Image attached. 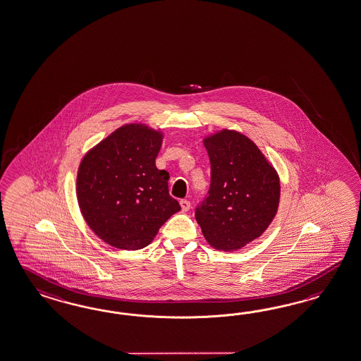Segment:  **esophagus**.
Masks as SVG:
<instances>
[{"label":"esophagus","instance_id":"34e87169","mask_svg":"<svg viewBox=\"0 0 361 361\" xmlns=\"http://www.w3.org/2000/svg\"><path fill=\"white\" fill-rule=\"evenodd\" d=\"M180 208H182V211L183 212H187L190 208H191V204H190V202L188 200H185V199H183V200H180Z\"/></svg>","mask_w":361,"mask_h":361}]
</instances>
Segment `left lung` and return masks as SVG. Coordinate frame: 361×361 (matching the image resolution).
I'll list each match as a JSON object with an SVG mask.
<instances>
[{"instance_id":"left-lung-1","label":"left lung","mask_w":361,"mask_h":361,"mask_svg":"<svg viewBox=\"0 0 361 361\" xmlns=\"http://www.w3.org/2000/svg\"><path fill=\"white\" fill-rule=\"evenodd\" d=\"M203 144L211 187L195 219L212 247L237 251L259 238L275 219L280 178L257 144L238 130L222 128L207 135Z\"/></svg>"}]
</instances>
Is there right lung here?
<instances>
[{"label":"right lung","mask_w":361,"mask_h":361,"mask_svg":"<svg viewBox=\"0 0 361 361\" xmlns=\"http://www.w3.org/2000/svg\"><path fill=\"white\" fill-rule=\"evenodd\" d=\"M162 141V130L128 123L89 149L80 162V212L94 234L115 249L148 246L180 211L169 195V173L156 167Z\"/></svg>","instance_id":"obj_1"}]
</instances>
